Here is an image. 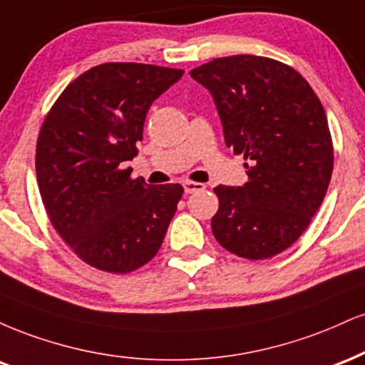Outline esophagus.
I'll use <instances>...</instances> for the list:
<instances>
[{
	"mask_svg": "<svg viewBox=\"0 0 365 365\" xmlns=\"http://www.w3.org/2000/svg\"><path fill=\"white\" fill-rule=\"evenodd\" d=\"M182 187H184V192H186V195H192V192H196V191H203L205 184L186 181V182H182Z\"/></svg>",
	"mask_w": 365,
	"mask_h": 365,
	"instance_id": "1",
	"label": "esophagus"
}]
</instances>
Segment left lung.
Listing matches in <instances>:
<instances>
[{
    "instance_id": "left-lung-1",
    "label": "left lung",
    "mask_w": 365,
    "mask_h": 365,
    "mask_svg": "<svg viewBox=\"0 0 365 365\" xmlns=\"http://www.w3.org/2000/svg\"><path fill=\"white\" fill-rule=\"evenodd\" d=\"M190 75L212 93L227 147L250 160V181L213 190V235L241 258H272L301 237L327 195L333 145L323 106L294 68L261 56L218 58Z\"/></svg>"
}]
</instances>
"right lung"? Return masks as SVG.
I'll return each instance as SVG.
<instances>
[{
    "label": "right lung",
    "mask_w": 365,
    "mask_h": 365,
    "mask_svg": "<svg viewBox=\"0 0 365 365\" xmlns=\"http://www.w3.org/2000/svg\"><path fill=\"white\" fill-rule=\"evenodd\" d=\"M182 70L106 63L73 80L37 138L36 173L51 224L90 267L130 273L164 241L181 184L131 179L124 162L138 155L150 106Z\"/></svg>",
    "instance_id": "1"
}]
</instances>
